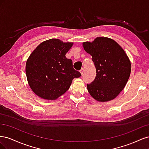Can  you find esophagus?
Masks as SVG:
<instances>
[{"mask_svg": "<svg viewBox=\"0 0 149 149\" xmlns=\"http://www.w3.org/2000/svg\"><path fill=\"white\" fill-rule=\"evenodd\" d=\"M84 70L83 68H82L81 70H80V73L81 74V75H83V73H84Z\"/></svg>", "mask_w": 149, "mask_h": 149, "instance_id": "1", "label": "esophagus"}]
</instances>
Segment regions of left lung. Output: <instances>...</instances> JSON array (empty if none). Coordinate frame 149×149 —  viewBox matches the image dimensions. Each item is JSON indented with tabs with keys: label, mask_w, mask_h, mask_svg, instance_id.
I'll return each mask as SVG.
<instances>
[{
	"label": "left lung",
	"mask_w": 149,
	"mask_h": 149,
	"mask_svg": "<svg viewBox=\"0 0 149 149\" xmlns=\"http://www.w3.org/2000/svg\"><path fill=\"white\" fill-rule=\"evenodd\" d=\"M83 47L92 56L96 70L95 79L87 84L90 95L100 102L114 100L124 88L130 74L131 65L127 54L116 41L107 37L83 42Z\"/></svg>",
	"instance_id": "obj_1"
}]
</instances>
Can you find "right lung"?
I'll list each match as a JSON object with an SVG mask.
<instances>
[{
  "label": "right lung",
  "mask_w": 149,
  "mask_h": 149,
  "mask_svg": "<svg viewBox=\"0 0 149 149\" xmlns=\"http://www.w3.org/2000/svg\"><path fill=\"white\" fill-rule=\"evenodd\" d=\"M73 42L52 38L43 42L26 60L25 72L33 92L43 100H55L65 94L75 78L81 76L65 56Z\"/></svg>",
  "instance_id": "1"
}]
</instances>
